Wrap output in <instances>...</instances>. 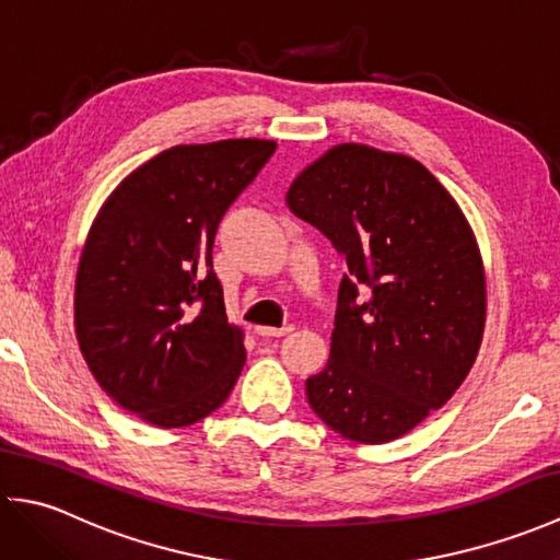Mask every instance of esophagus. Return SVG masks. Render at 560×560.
I'll list each match as a JSON object with an SVG mask.
<instances>
[{
  "label": "esophagus",
  "instance_id": "obj_1",
  "mask_svg": "<svg viewBox=\"0 0 560 560\" xmlns=\"http://www.w3.org/2000/svg\"><path fill=\"white\" fill-rule=\"evenodd\" d=\"M293 331V325H283V327H257L259 337H283Z\"/></svg>",
  "mask_w": 560,
  "mask_h": 560
}]
</instances>
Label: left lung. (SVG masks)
<instances>
[{
  "label": "left lung",
  "instance_id": "left-lung-1",
  "mask_svg": "<svg viewBox=\"0 0 560 560\" xmlns=\"http://www.w3.org/2000/svg\"><path fill=\"white\" fill-rule=\"evenodd\" d=\"M287 205L347 267L307 401L339 435L389 443L443 407L477 361L486 281L474 233L419 161L363 144L307 165Z\"/></svg>",
  "mask_w": 560,
  "mask_h": 560
}]
</instances>
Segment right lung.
I'll return each instance as SVG.
<instances>
[{"label": "right lung", "mask_w": 560, "mask_h": 560, "mask_svg": "<svg viewBox=\"0 0 560 560\" xmlns=\"http://www.w3.org/2000/svg\"><path fill=\"white\" fill-rule=\"evenodd\" d=\"M273 151L265 139L173 147L127 175L91 225L74 295L79 347L98 385L153 425L201 421L243 371L213 237Z\"/></svg>", "instance_id": "add662e5"}]
</instances>
